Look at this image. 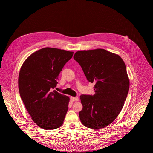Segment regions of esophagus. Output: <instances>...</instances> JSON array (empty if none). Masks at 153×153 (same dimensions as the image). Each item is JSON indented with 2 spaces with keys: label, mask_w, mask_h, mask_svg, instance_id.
I'll return each mask as SVG.
<instances>
[{
  "label": "esophagus",
  "mask_w": 153,
  "mask_h": 153,
  "mask_svg": "<svg viewBox=\"0 0 153 153\" xmlns=\"http://www.w3.org/2000/svg\"><path fill=\"white\" fill-rule=\"evenodd\" d=\"M71 100L72 101H79V98L78 97H70Z\"/></svg>",
  "instance_id": "esophagus-1"
}]
</instances>
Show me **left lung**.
<instances>
[{
  "label": "left lung",
  "instance_id": "8db88e82",
  "mask_svg": "<svg viewBox=\"0 0 153 153\" xmlns=\"http://www.w3.org/2000/svg\"><path fill=\"white\" fill-rule=\"evenodd\" d=\"M74 59L88 81L95 83L94 95L80 96V120L91 129L103 128L116 119L126 100L130 81L125 63L119 55L104 49L79 51Z\"/></svg>",
  "mask_w": 153,
  "mask_h": 153
}]
</instances>
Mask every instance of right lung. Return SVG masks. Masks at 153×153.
Instances as JSON below:
<instances>
[{"label": "right lung", "instance_id": "1", "mask_svg": "<svg viewBox=\"0 0 153 153\" xmlns=\"http://www.w3.org/2000/svg\"><path fill=\"white\" fill-rule=\"evenodd\" d=\"M74 52L44 48L23 62L18 78L21 97L31 118L44 130L60 127L68 109L69 98L53 90L58 75Z\"/></svg>", "mask_w": 153, "mask_h": 153}]
</instances>
